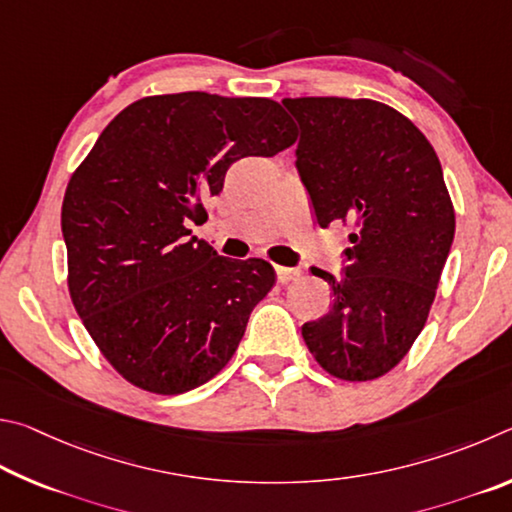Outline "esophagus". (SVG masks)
Returning a JSON list of instances; mask_svg holds the SVG:
<instances>
[{
	"mask_svg": "<svg viewBox=\"0 0 512 512\" xmlns=\"http://www.w3.org/2000/svg\"><path fill=\"white\" fill-rule=\"evenodd\" d=\"M299 270H294V267H283V265H276V279L279 283H290L294 279H299Z\"/></svg>",
	"mask_w": 512,
	"mask_h": 512,
	"instance_id": "obj_1",
	"label": "esophagus"
}]
</instances>
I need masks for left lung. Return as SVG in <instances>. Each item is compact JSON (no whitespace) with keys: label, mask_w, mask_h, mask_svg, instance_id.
Returning a JSON list of instances; mask_svg holds the SVG:
<instances>
[{"label":"left lung","mask_w":512,"mask_h":512,"mask_svg":"<svg viewBox=\"0 0 512 512\" xmlns=\"http://www.w3.org/2000/svg\"><path fill=\"white\" fill-rule=\"evenodd\" d=\"M301 139L297 170L317 224H351L344 276L319 267L333 308L301 333L339 380L366 382L409 353L454 240V206L432 143L371 98H283Z\"/></svg>","instance_id":"8db88e82"}]
</instances>
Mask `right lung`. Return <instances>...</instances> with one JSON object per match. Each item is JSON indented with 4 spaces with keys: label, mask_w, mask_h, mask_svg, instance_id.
Returning <instances> with one entry per match:
<instances>
[{
    "label": "right lung",
    "mask_w": 512,
    "mask_h": 512,
    "mask_svg": "<svg viewBox=\"0 0 512 512\" xmlns=\"http://www.w3.org/2000/svg\"><path fill=\"white\" fill-rule=\"evenodd\" d=\"M297 141L270 98L206 92L125 107L62 200L69 294L105 360L134 387L177 396L218 375L276 281L263 258H224L191 236L242 157Z\"/></svg>",
    "instance_id": "obj_1"
}]
</instances>
